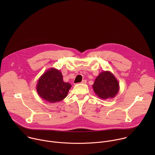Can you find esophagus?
Wrapping results in <instances>:
<instances>
[{
  "mask_svg": "<svg viewBox=\"0 0 155 155\" xmlns=\"http://www.w3.org/2000/svg\"><path fill=\"white\" fill-rule=\"evenodd\" d=\"M81 83H82V84H86V80H82Z\"/></svg>",
  "mask_w": 155,
  "mask_h": 155,
  "instance_id": "obj_1",
  "label": "esophagus"
}]
</instances>
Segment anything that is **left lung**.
<instances>
[{"mask_svg":"<svg viewBox=\"0 0 155 155\" xmlns=\"http://www.w3.org/2000/svg\"><path fill=\"white\" fill-rule=\"evenodd\" d=\"M92 86L96 95L102 99L115 97L120 90L118 81L110 71L101 72Z\"/></svg>","mask_w":155,"mask_h":155,"instance_id":"obj_1","label":"left lung"}]
</instances>
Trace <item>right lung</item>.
<instances>
[{
	"label": "right lung",
	"instance_id": "right-lung-1",
	"mask_svg": "<svg viewBox=\"0 0 155 155\" xmlns=\"http://www.w3.org/2000/svg\"><path fill=\"white\" fill-rule=\"evenodd\" d=\"M72 85L64 82L62 73L51 68L39 78L36 86L38 96L50 103L61 101L68 96Z\"/></svg>",
	"mask_w": 155,
	"mask_h": 155
}]
</instances>
